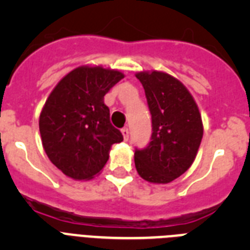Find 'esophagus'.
<instances>
[{
    "mask_svg": "<svg viewBox=\"0 0 250 250\" xmlns=\"http://www.w3.org/2000/svg\"><path fill=\"white\" fill-rule=\"evenodd\" d=\"M121 132H123V136L125 140H129V135H130V131L127 127H124L123 130H121Z\"/></svg>",
    "mask_w": 250,
    "mask_h": 250,
    "instance_id": "34e87169",
    "label": "esophagus"
}]
</instances>
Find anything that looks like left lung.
Here are the masks:
<instances>
[{
  "label": "left lung",
  "mask_w": 250,
  "mask_h": 250,
  "mask_svg": "<svg viewBox=\"0 0 250 250\" xmlns=\"http://www.w3.org/2000/svg\"><path fill=\"white\" fill-rule=\"evenodd\" d=\"M151 114L152 132L144 149H135V167L146 182L167 184L193 164L203 138L198 105L188 89L165 72H138Z\"/></svg>",
  "instance_id": "left-lung-1"
}]
</instances>
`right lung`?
<instances>
[{
	"label": "right lung",
	"instance_id": "1",
	"mask_svg": "<svg viewBox=\"0 0 250 250\" xmlns=\"http://www.w3.org/2000/svg\"><path fill=\"white\" fill-rule=\"evenodd\" d=\"M121 79L118 70L81 66L68 72L46 100L39 121L43 149L68 178H94L109 160L111 145L124 140L104 104Z\"/></svg>",
	"mask_w": 250,
	"mask_h": 250
}]
</instances>
